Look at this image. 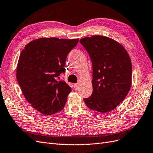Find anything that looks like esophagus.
Segmentation results:
<instances>
[{
	"mask_svg": "<svg viewBox=\"0 0 153 153\" xmlns=\"http://www.w3.org/2000/svg\"><path fill=\"white\" fill-rule=\"evenodd\" d=\"M74 88H75V90H78V84H74Z\"/></svg>",
	"mask_w": 153,
	"mask_h": 153,
	"instance_id": "34e87169",
	"label": "esophagus"
}]
</instances>
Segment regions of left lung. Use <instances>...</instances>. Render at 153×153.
<instances>
[{
  "instance_id": "1",
  "label": "left lung",
  "mask_w": 153,
  "mask_h": 153,
  "mask_svg": "<svg viewBox=\"0 0 153 153\" xmlns=\"http://www.w3.org/2000/svg\"><path fill=\"white\" fill-rule=\"evenodd\" d=\"M93 66V93L86 105L100 113L113 110L124 100L131 86L132 65L127 51L109 37L94 35L80 40Z\"/></svg>"
}]
</instances>
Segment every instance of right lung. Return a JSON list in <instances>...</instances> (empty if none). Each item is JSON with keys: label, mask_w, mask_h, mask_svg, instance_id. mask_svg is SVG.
Segmentation results:
<instances>
[{"label": "right lung", "mask_w": 153, "mask_h": 153, "mask_svg": "<svg viewBox=\"0 0 153 153\" xmlns=\"http://www.w3.org/2000/svg\"><path fill=\"white\" fill-rule=\"evenodd\" d=\"M78 40L40 38L20 53L16 79L26 100L40 113L51 115L63 109L71 88L56 78L65 73L67 56Z\"/></svg>", "instance_id": "add662e5"}]
</instances>
